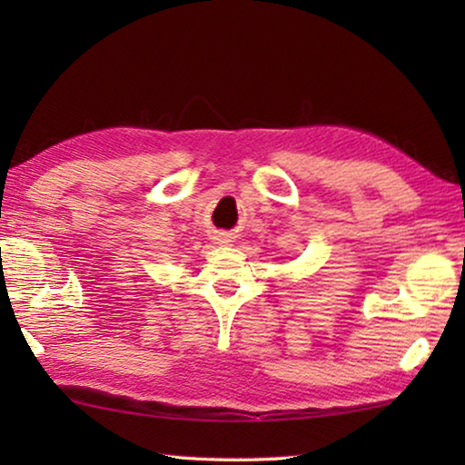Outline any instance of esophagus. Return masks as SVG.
I'll use <instances>...</instances> for the list:
<instances>
[{"label":"esophagus","mask_w":465,"mask_h":465,"mask_svg":"<svg viewBox=\"0 0 465 465\" xmlns=\"http://www.w3.org/2000/svg\"><path fill=\"white\" fill-rule=\"evenodd\" d=\"M215 240H217V243H227V242H230V240H227V238H225V235H217V238H215Z\"/></svg>","instance_id":"esophagus-1"}]
</instances>
